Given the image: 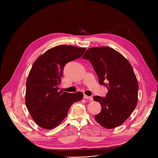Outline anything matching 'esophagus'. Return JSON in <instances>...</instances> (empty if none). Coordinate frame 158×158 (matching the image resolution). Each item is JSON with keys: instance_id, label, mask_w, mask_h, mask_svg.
Here are the masks:
<instances>
[{"instance_id": "obj_1", "label": "esophagus", "mask_w": 158, "mask_h": 158, "mask_svg": "<svg viewBox=\"0 0 158 158\" xmlns=\"http://www.w3.org/2000/svg\"><path fill=\"white\" fill-rule=\"evenodd\" d=\"M84 98H86V99H88V100H90V101H92L93 100V98L92 97L88 96V95H84Z\"/></svg>"}]
</instances>
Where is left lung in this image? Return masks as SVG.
<instances>
[{"mask_svg":"<svg viewBox=\"0 0 158 158\" xmlns=\"http://www.w3.org/2000/svg\"><path fill=\"white\" fill-rule=\"evenodd\" d=\"M82 58L90 61L99 83L108 89L106 97H94L102 106L95 119L106 129L122 125L138 102V84L131 64L120 52L108 47L89 48Z\"/></svg>","mask_w":158,"mask_h":158,"instance_id":"8db88e82","label":"left lung"}]
</instances>
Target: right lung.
<instances>
[{
  "instance_id": "1",
  "label": "right lung",
  "mask_w": 158,
  "mask_h": 158,
  "mask_svg": "<svg viewBox=\"0 0 158 158\" xmlns=\"http://www.w3.org/2000/svg\"><path fill=\"white\" fill-rule=\"evenodd\" d=\"M86 48L59 45L48 49L33 63L26 81V104L36 123L45 129L57 127L70 106L83 97L82 92L60 90L63 70L69 61L82 56Z\"/></svg>"
}]
</instances>
